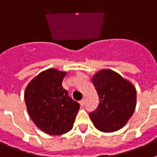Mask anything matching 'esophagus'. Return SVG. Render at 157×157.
<instances>
[{
  "label": "esophagus",
  "mask_w": 157,
  "mask_h": 157,
  "mask_svg": "<svg viewBox=\"0 0 157 157\" xmlns=\"http://www.w3.org/2000/svg\"><path fill=\"white\" fill-rule=\"evenodd\" d=\"M79 103H80V105H81V106L83 107L84 105H85V100H84V99L81 100V101H79Z\"/></svg>",
  "instance_id": "1"
}]
</instances>
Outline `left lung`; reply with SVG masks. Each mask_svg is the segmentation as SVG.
Segmentation results:
<instances>
[{
	"mask_svg": "<svg viewBox=\"0 0 157 157\" xmlns=\"http://www.w3.org/2000/svg\"><path fill=\"white\" fill-rule=\"evenodd\" d=\"M99 105L90 117L94 127L110 133L123 128L132 116L136 107V90L133 84L109 69L98 71L92 78Z\"/></svg>",
	"mask_w": 157,
	"mask_h": 157,
	"instance_id": "obj_1",
	"label": "left lung"
}]
</instances>
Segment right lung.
Wrapping results in <instances>:
<instances>
[{
  "mask_svg": "<svg viewBox=\"0 0 157 157\" xmlns=\"http://www.w3.org/2000/svg\"><path fill=\"white\" fill-rule=\"evenodd\" d=\"M65 75V71L48 69L33 78L25 90V103L31 120L50 135L71 130L80 108L62 86Z\"/></svg>",
  "mask_w": 157,
  "mask_h": 157,
  "instance_id": "add662e5",
  "label": "right lung"
}]
</instances>
